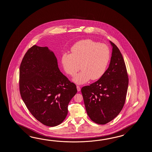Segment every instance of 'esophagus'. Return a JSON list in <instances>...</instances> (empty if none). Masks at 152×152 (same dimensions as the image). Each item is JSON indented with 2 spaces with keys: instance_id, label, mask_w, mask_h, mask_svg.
<instances>
[{
  "instance_id": "obj_1",
  "label": "esophagus",
  "mask_w": 152,
  "mask_h": 152,
  "mask_svg": "<svg viewBox=\"0 0 152 152\" xmlns=\"http://www.w3.org/2000/svg\"><path fill=\"white\" fill-rule=\"evenodd\" d=\"M77 91L78 92H79L80 91V87L79 86H77Z\"/></svg>"
}]
</instances>
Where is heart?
Masks as SVG:
<instances>
[{
	"instance_id": "1",
	"label": "heart",
	"mask_w": 152,
	"mask_h": 152,
	"mask_svg": "<svg viewBox=\"0 0 152 152\" xmlns=\"http://www.w3.org/2000/svg\"><path fill=\"white\" fill-rule=\"evenodd\" d=\"M110 49L105 44H100L91 39L77 42L71 48V54L62 55L61 62L65 72L71 77L77 74L73 81L84 84L91 79L96 80L102 77L110 61ZM81 66H80V65Z\"/></svg>"
}]
</instances>
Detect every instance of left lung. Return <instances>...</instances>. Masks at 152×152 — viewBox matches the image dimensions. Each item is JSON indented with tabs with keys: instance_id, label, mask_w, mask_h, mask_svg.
I'll list each match as a JSON object with an SVG mask.
<instances>
[{
	"instance_id": "8db88e82",
	"label": "left lung",
	"mask_w": 152,
	"mask_h": 152,
	"mask_svg": "<svg viewBox=\"0 0 152 152\" xmlns=\"http://www.w3.org/2000/svg\"><path fill=\"white\" fill-rule=\"evenodd\" d=\"M110 42L113 47L112 56L105 74L81 90L88 116L99 124L109 123L122 110L129 83L122 55L116 45Z\"/></svg>"
}]
</instances>
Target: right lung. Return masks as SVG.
<instances>
[{
  "label": "right lung",
  "instance_id": "add662e5",
  "mask_svg": "<svg viewBox=\"0 0 152 152\" xmlns=\"http://www.w3.org/2000/svg\"><path fill=\"white\" fill-rule=\"evenodd\" d=\"M20 92L26 107L43 124L58 126L68 113V105L77 92L76 85L60 71L53 52L33 45L20 65Z\"/></svg>",
  "mask_w": 152,
  "mask_h": 152
}]
</instances>
